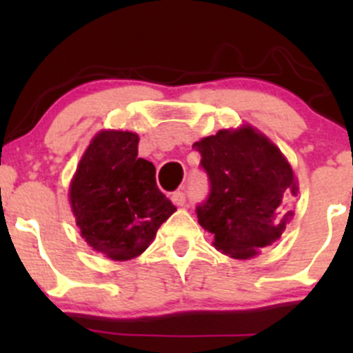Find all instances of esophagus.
<instances>
[{
    "mask_svg": "<svg viewBox=\"0 0 353 353\" xmlns=\"http://www.w3.org/2000/svg\"><path fill=\"white\" fill-rule=\"evenodd\" d=\"M172 203H174V205H177V206L186 205V193H184L183 190L174 191V193H172Z\"/></svg>",
    "mask_w": 353,
    "mask_h": 353,
    "instance_id": "34e87169",
    "label": "esophagus"
}]
</instances>
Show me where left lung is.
Wrapping results in <instances>:
<instances>
[{"label": "left lung", "mask_w": 353, "mask_h": 353, "mask_svg": "<svg viewBox=\"0 0 353 353\" xmlns=\"http://www.w3.org/2000/svg\"><path fill=\"white\" fill-rule=\"evenodd\" d=\"M208 177V196L196 206L215 248L232 258L256 256L275 243L292 220L294 172L279 148L245 126L222 130L193 145Z\"/></svg>", "instance_id": "obj_1"}]
</instances>
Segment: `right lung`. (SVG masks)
I'll return each mask as SVG.
<instances>
[{"mask_svg":"<svg viewBox=\"0 0 353 353\" xmlns=\"http://www.w3.org/2000/svg\"><path fill=\"white\" fill-rule=\"evenodd\" d=\"M81 237L124 261L141 254L176 206L157 188L154 163L138 159V134L102 131L81 157L70 188Z\"/></svg>","mask_w":353,"mask_h":353,"instance_id":"1","label":"right lung"}]
</instances>
